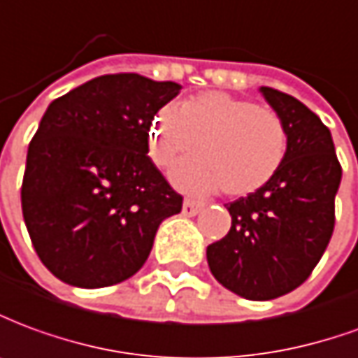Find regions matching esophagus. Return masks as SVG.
<instances>
[{
    "instance_id": "obj_1",
    "label": "esophagus",
    "mask_w": 358,
    "mask_h": 358,
    "mask_svg": "<svg viewBox=\"0 0 358 358\" xmlns=\"http://www.w3.org/2000/svg\"><path fill=\"white\" fill-rule=\"evenodd\" d=\"M202 210V204L200 202H196V200L192 199H185L183 202V215H187V217H192V215H196Z\"/></svg>"
}]
</instances>
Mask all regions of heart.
Returning <instances> with one entry per match:
<instances>
[{
	"label": "heart",
	"instance_id": "b5f03b06",
	"mask_svg": "<svg viewBox=\"0 0 358 358\" xmlns=\"http://www.w3.org/2000/svg\"><path fill=\"white\" fill-rule=\"evenodd\" d=\"M179 162L171 181L189 192L245 196L260 191L285 164L287 127L270 108L227 92H202L167 103L150 127V156L159 167Z\"/></svg>",
	"mask_w": 358,
	"mask_h": 358
}]
</instances>
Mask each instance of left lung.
<instances>
[{
  "mask_svg": "<svg viewBox=\"0 0 358 358\" xmlns=\"http://www.w3.org/2000/svg\"><path fill=\"white\" fill-rule=\"evenodd\" d=\"M260 92L287 127V158L266 187L227 204L231 229L206 248L215 280L248 301H270L305 283L331 239L341 183L320 117L289 94L268 86Z\"/></svg>",
  "mask_w": 358,
  "mask_h": 358,
  "instance_id": "left-lung-1",
  "label": "left lung"
}]
</instances>
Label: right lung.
Listing matches in <instances>:
<instances>
[{"label": "right lung", "instance_id": "obj_1", "mask_svg": "<svg viewBox=\"0 0 358 358\" xmlns=\"http://www.w3.org/2000/svg\"><path fill=\"white\" fill-rule=\"evenodd\" d=\"M136 73L92 78L53 100L32 136L22 217L42 264L75 287L129 280L177 194L148 154L154 115L179 94Z\"/></svg>", "mask_w": 358, "mask_h": 358}]
</instances>
